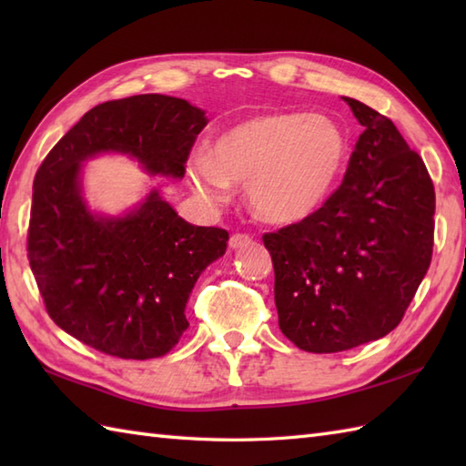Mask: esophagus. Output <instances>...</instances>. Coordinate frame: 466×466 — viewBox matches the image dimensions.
Here are the masks:
<instances>
[{
    "label": "esophagus",
    "instance_id": "esophagus-1",
    "mask_svg": "<svg viewBox=\"0 0 466 466\" xmlns=\"http://www.w3.org/2000/svg\"><path fill=\"white\" fill-rule=\"evenodd\" d=\"M250 244H252V238H250V236H246V234H234L230 242H228L230 250H240V248H244V246H250Z\"/></svg>",
    "mask_w": 466,
    "mask_h": 466
}]
</instances>
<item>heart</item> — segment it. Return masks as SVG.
Listing matches in <instances>:
<instances>
[{
  "mask_svg": "<svg viewBox=\"0 0 466 466\" xmlns=\"http://www.w3.org/2000/svg\"><path fill=\"white\" fill-rule=\"evenodd\" d=\"M349 137L320 114H264L218 134L208 154L186 166L187 182L220 204L230 184H246L250 210L262 222L299 224L320 210L344 172Z\"/></svg>",
  "mask_w": 466,
  "mask_h": 466,
  "instance_id": "1",
  "label": "heart"
}]
</instances>
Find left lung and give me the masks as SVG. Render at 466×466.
<instances>
[{"label":"left lung","mask_w":466,"mask_h":466,"mask_svg":"<svg viewBox=\"0 0 466 466\" xmlns=\"http://www.w3.org/2000/svg\"><path fill=\"white\" fill-rule=\"evenodd\" d=\"M364 126L349 170L306 220L264 234L282 334L326 354L397 329L429 270L434 187L389 117L342 96Z\"/></svg>","instance_id":"left-lung-1"}]
</instances>
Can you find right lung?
<instances>
[{"instance_id": "obj_1", "label": "right lung", "mask_w": 466, "mask_h": 466, "mask_svg": "<svg viewBox=\"0 0 466 466\" xmlns=\"http://www.w3.org/2000/svg\"><path fill=\"white\" fill-rule=\"evenodd\" d=\"M202 107L142 94L106 102L59 140L34 180L29 266L47 314L74 339L117 359L170 352L190 324L186 304L200 274L222 258L228 232L194 226L150 187L140 202L106 214L86 200L84 167L127 156L147 176L182 180Z\"/></svg>"}]
</instances>
